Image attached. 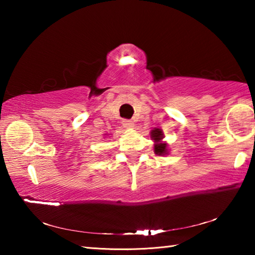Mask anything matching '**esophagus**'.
<instances>
[{
	"instance_id": "34e87169",
	"label": "esophagus",
	"mask_w": 255,
	"mask_h": 255,
	"mask_svg": "<svg viewBox=\"0 0 255 255\" xmlns=\"http://www.w3.org/2000/svg\"><path fill=\"white\" fill-rule=\"evenodd\" d=\"M123 125L126 128H132L133 127V123L131 122V120H128V119H124L123 120Z\"/></svg>"
}]
</instances>
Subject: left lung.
Masks as SVG:
<instances>
[{"label": "left lung", "mask_w": 255, "mask_h": 255, "mask_svg": "<svg viewBox=\"0 0 255 255\" xmlns=\"http://www.w3.org/2000/svg\"><path fill=\"white\" fill-rule=\"evenodd\" d=\"M150 136H152V139L156 141V144H155V147H154V152L158 154V155H165L166 152H167L166 144L159 143V141H161V139L163 138L162 130H159V129H154V130H152Z\"/></svg>", "instance_id": "8db88e82"}]
</instances>
